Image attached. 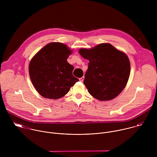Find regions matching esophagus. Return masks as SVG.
Wrapping results in <instances>:
<instances>
[{"label":"esophagus","mask_w":157,"mask_h":157,"mask_svg":"<svg viewBox=\"0 0 157 157\" xmlns=\"http://www.w3.org/2000/svg\"><path fill=\"white\" fill-rule=\"evenodd\" d=\"M84 79V77H82V78H79V81H80L81 82H83Z\"/></svg>","instance_id":"esophagus-1"}]
</instances>
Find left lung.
<instances>
[{
	"label": "left lung",
	"instance_id": "obj_1",
	"mask_svg": "<svg viewBox=\"0 0 157 157\" xmlns=\"http://www.w3.org/2000/svg\"><path fill=\"white\" fill-rule=\"evenodd\" d=\"M79 54L88 59L84 84L94 98L103 101L116 98L125 88L130 73L127 55L109 43H101Z\"/></svg>",
	"mask_w": 157,
	"mask_h": 157
}]
</instances>
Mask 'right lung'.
<instances>
[{
  "label": "right lung",
  "mask_w": 157,
  "mask_h": 157,
  "mask_svg": "<svg viewBox=\"0 0 157 157\" xmlns=\"http://www.w3.org/2000/svg\"><path fill=\"white\" fill-rule=\"evenodd\" d=\"M72 52L62 43L52 42L32 58L29 67L30 78L41 96L50 99L61 98L79 81L73 75L74 66L67 61Z\"/></svg>",
  "instance_id": "1"
}]
</instances>
